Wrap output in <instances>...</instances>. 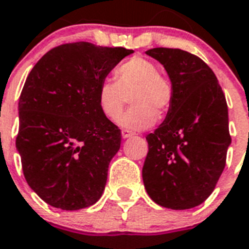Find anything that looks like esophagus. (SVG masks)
I'll list each match as a JSON object with an SVG mask.
<instances>
[{
	"label": "esophagus",
	"mask_w": 249,
	"mask_h": 249,
	"mask_svg": "<svg viewBox=\"0 0 249 249\" xmlns=\"http://www.w3.org/2000/svg\"><path fill=\"white\" fill-rule=\"evenodd\" d=\"M121 135H122L123 139H128V137L134 136V132L132 131H128V130H122V132H121Z\"/></svg>",
	"instance_id": "1"
}]
</instances>
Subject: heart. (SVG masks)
Listing matches in <instances>:
<instances>
[{"label":"heart","mask_w":249,"mask_h":249,"mask_svg":"<svg viewBox=\"0 0 249 249\" xmlns=\"http://www.w3.org/2000/svg\"><path fill=\"white\" fill-rule=\"evenodd\" d=\"M117 81L103 79L97 87V103L101 113L109 119L121 114L130 96L131 107L117 123L126 130H145L158 119V113L164 112L172 100V87L152 61L134 57L115 71Z\"/></svg>","instance_id":"1"}]
</instances>
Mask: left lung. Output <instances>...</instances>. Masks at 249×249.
I'll list each match as a JSON object with an SVG mask.
<instances>
[{"instance_id":"1","label":"left lung","mask_w":249,"mask_h":249,"mask_svg":"<svg viewBox=\"0 0 249 249\" xmlns=\"http://www.w3.org/2000/svg\"><path fill=\"white\" fill-rule=\"evenodd\" d=\"M145 53L166 69L172 100L164 121L146 136L144 186L159 206L189 210L211 196L225 168L231 144L225 95L196 55L164 47Z\"/></svg>"}]
</instances>
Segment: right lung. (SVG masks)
I'll return each mask as SVG.
<instances>
[{
  "label": "right lung",
  "instance_id": "right-lung-1",
  "mask_svg": "<svg viewBox=\"0 0 249 249\" xmlns=\"http://www.w3.org/2000/svg\"><path fill=\"white\" fill-rule=\"evenodd\" d=\"M132 53L67 43L45 53L27 77L17 150L28 185L50 206L81 210L103 196L121 131L101 113L97 87Z\"/></svg>",
  "mask_w": 249,
  "mask_h": 249
}]
</instances>
